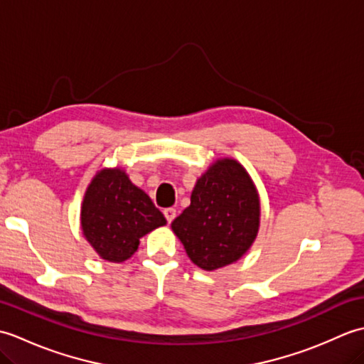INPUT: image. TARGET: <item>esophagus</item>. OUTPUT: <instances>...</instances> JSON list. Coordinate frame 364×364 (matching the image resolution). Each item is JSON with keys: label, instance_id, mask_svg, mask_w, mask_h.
Here are the masks:
<instances>
[{"label": "esophagus", "instance_id": "1", "mask_svg": "<svg viewBox=\"0 0 364 364\" xmlns=\"http://www.w3.org/2000/svg\"><path fill=\"white\" fill-rule=\"evenodd\" d=\"M164 215L168 223H172V220L176 218V210L175 208H166L164 210Z\"/></svg>", "mask_w": 364, "mask_h": 364}]
</instances>
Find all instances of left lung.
Segmentation results:
<instances>
[{
    "label": "left lung",
    "instance_id": "8db88e82",
    "mask_svg": "<svg viewBox=\"0 0 364 364\" xmlns=\"http://www.w3.org/2000/svg\"><path fill=\"white\" fill-rule=\"evenodd\" d=\"M259 225V198L245 168L220 159L197 181L191 205L172 222L188 257L205 270L237 261Z\"/></svg>",
    "mask_w": 364,
    "mask_h": 364
}]
</instances>
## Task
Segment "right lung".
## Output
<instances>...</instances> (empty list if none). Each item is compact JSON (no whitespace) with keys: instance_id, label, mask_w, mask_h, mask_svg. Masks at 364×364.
Returning <instances> with one entry per match:
<instances>
[{"instance_id":"add662e5","label":"right lung","mask_w":364,"mask_h":364,"mask_svg":"<svg viewBox=\"0 0 364 364\" xmlns=\"http://www.w3.org/2000/svg\"><path fill=\"white\" fill-rule=\"evenodd\" d=\"M166 218L120 168L102 170L84 196L81 227L103 259L122 262L137 250L139 239L166 225Z\"/></svg>"}]
</instances>
